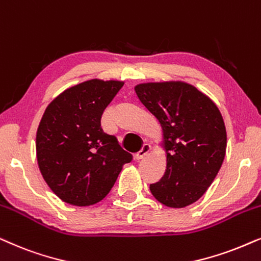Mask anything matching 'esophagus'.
Returning a JSON list of instances; mask_svg holds the SVG:
<instances>
[{
    "mask_svg": "<svg viewBox=\"0 0 261 261\" xmlns=\"http://www.w3.org/2000/svg\"><path fill=\"white\" fill-rule=\"evenodd\" d=\"M151 151V146L148 144H144L143 147H141V150L138 152L137 154H135V160L137 161H140L143 160V158H145L147 155L148 152Z\"/></svg>",
    "mask_w": 261,
    "mask_h": 261,
    "instance_id": "esophagus-1",
    "label": "esophagus"
}]
</instances>
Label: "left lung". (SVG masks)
Wrapping results in <instances>:
<instances>
[{"mask_svg": "<svg viewBox=\"0 0 261 261\" xmlns=\"http://www.w3.org/2000/svg\"><path fill=\"white\" fill-rule=\"evenodd\" d=\"M139 99L162 128L161 147L167 169L150 185L161 204L182 208L198 201L217 176L225 157L226 130L216 103L181 80L143 83L134 87Z\"/></svg>", "mask_w": 261, "mask_h": 261, "instance_id": "1", "label": "left lung"}]
</instances>
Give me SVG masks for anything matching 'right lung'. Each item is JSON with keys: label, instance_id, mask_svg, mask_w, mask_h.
<instances>
[{"label": "right lung", "instance_id": "obj_1", "mask_svg": "<svg viewBox=\"0 0 261 261\" xmlns=\"http://www.w3.org/2000/svg\"><path fill=\"white\" fill-rule=\"evenodd\" d=\"M123 84L84 81L64 90L44 111L36 137L37 162L44 181L67 204L103 200L133 158L100 127L101 115Z\"/></svg>", "mask_w": 261, "mask_h": 261}]
</instances>
